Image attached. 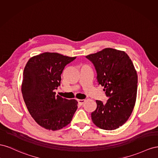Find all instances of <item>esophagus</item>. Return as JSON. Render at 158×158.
I'll return each instance as SVG.
<instances>
[{
    "mask_svg": "<svg viewBox=\"0 0 158 158\" xmlns=\"http://www.w3.org/2000/svg\"><path fill=\"white\" fill-rule=\"evenodd\" d=\"M79 104L80 105H82L83 103L85 102V100H84V99H79V100H77Z\"/></svg>",
    "mask_w": 158,
    "mask_h": 158,
    "instance_id": "34e87169",
    "label": "esophagus"
}]
</instances>
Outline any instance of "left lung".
<instances>
[{"instance_id":"obj_1","label":"left lung","mask_w":158,"mask_h":158,"mask_svg":"<svg viewBox=\"0 0 158 158\" xmlns=\"http://www.w3.org/2000/svg\"><path fill=\"white\" fill-rule=\"evenodd\" d=\"M97 73L98 85L104 87L106 104L96 101L97 109L91 113L93 123L103 130H115L131 115L136 100L138 76L133 63L123 51L105 48L86 56Z\"/></svg>"}]
</instances>
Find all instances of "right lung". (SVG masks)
<instances>
[{
    "label": "right lung",
    "instance_id": "obj_1",
    "mask_svg": "<svg viewBox=\"0 0 158 158\" xmlns=\"http://www.w3.org/2000/svg\"><path fill=\"white\" fill-rule=\"evenodd\" d=\"M76 57L45 52L31 57L23 73L22 93L31 117L42 127L57 130L71 123L77 101L56 95L65 65Z\"/></svg>",
    "mask_w": 158,
    "mask_h": 158
}]
</instances>
